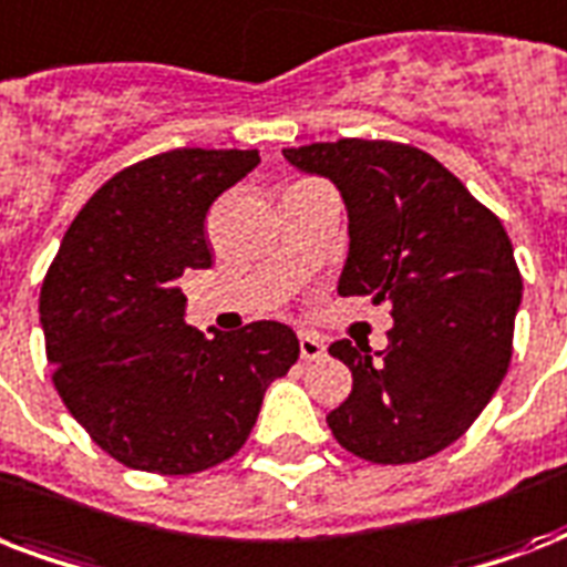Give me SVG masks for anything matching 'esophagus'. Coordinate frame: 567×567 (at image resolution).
Returning a JSON list of instances; mask_svg holds the SVG:
<instances>
[{"instance_id": "34e87169", "label": "esophagus", "mask_w": 567, "mask_h": 567, "mask_svg": "<svg viewBox=\"0 0 567 567\" xmlns=\"http://www.w3.org/2000/svg\"><path fill=\"white\" fill-rule=\"evenodd\" d=\"M300 355L306 359V362L323 359V355H327V344H323L320 338L306 336V332H302V336H300Z\"/></svg>"}]
</instances>
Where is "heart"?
<instances>
[{"label":"heart","mask_w":567,"mask_h":567,"mask_svg":"<svg viewBox=\"0 0 567 567\" xmlns=\"http://www.w3.org/2000/svg\"><path fill=\"white\" fill-rule=\"evenodd\" d=\"M300 185H311V182H300Z\"/></svg>","instance_id":"1"}]
</instances>
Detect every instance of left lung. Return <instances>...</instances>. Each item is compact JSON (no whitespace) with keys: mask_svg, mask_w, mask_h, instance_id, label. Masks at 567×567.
Here are the masks:
<instances>
[{"mask_svg":"<svg viewBox=\"0 0 567 567\" xmlns=\"http://www.w3.org/2000/svg\"><path fill=\"white\" fill-rule=\"evenodd\" d=\"M347 205L341 297L388 302V347L347 338L329 353L353 391L327 414L338 444L377 465H409L462 439L501 388L520 309L503 223L423 150L344 137L282 150Z\"/></svg>","mask_w":567,"mask_h":567,"instance_id":"1","label":"left lung"}]
</instances>
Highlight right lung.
<instances>
[{
    "label": "right lung",
    "mask_w": 567,
    "mask_h": 567,
    "mask_svg": "<svg viewBox=\"0 0 567 567\" xmlns=\"http://www.w3.org/2000/svg\"><path fill=\"white\" fill-rule=\"evenodd\" d=\"M258 150H171L120 171L70 223L40 288L52 382L109 456L185 476L235 456L300 341L258 320L205 338L179 279L212 267L205 214Z\"/></svg>",
    "instance_id": "obj_1"
}]
</instances>
